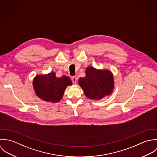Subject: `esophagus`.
<instances>
[{
  "instance_id": "1",
  "label": "esophagus",
  "mask_w": 157,
  "mask_h": 157,
  "mask_svg": "<svg viewBox=\"0 0 157 157\" xmlns=\"http://www.w3.org/2000/svg\"><path fill=\"white\" fill-rule=\"evenodd\" d=\"M71 80H72V82L73 84H76V82H77V77L76 76H73L72 78H71Z\"/></svg>"
}]
</instances>
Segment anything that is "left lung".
<instances>
[{
  "label": "left lung",
  "mask_w": 157,
  "mask_h": 157,
  "mask_svg": "<svg viewBox=\"0 0 157 157\" xmlns=\"http://www.w3.org/2000/svg\"><path fill=\"white\" fill-rule=\"evenodd\" d=\"M78 83L88 98L99 100L112 94L114 89V77L109 70L89 67L86 70V76L80 78Z\"/></svg>",
  "instance_id": "obj_1"
}]
</instances>
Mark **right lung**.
<instances>
[{"label":"right lung","mask_w":157,"mask_h":157,"mask_svg":"<svg viewBox=\"0 0 157 157\" xmlns=\"http://www.w3.org/2000/svg\"><path fill=\"white\" fill-rule=\"evenodd\" d=\"M71 84L69 77L63 75L61 78H57L55 72L36 75L33 81L36 94L45 101L54 103L63 98L67 87Z\"/></svg>","instance_id":"add662e5"}]
</instances>
